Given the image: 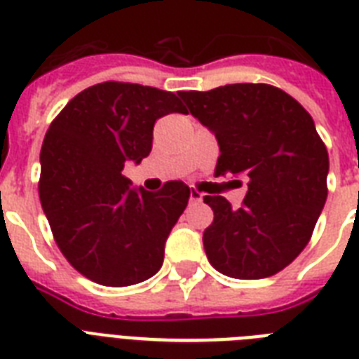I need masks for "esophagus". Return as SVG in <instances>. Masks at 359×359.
Masks as SVG:
<instances>
[{"instance_id": "34e87169", "label": "esophagus", "mask_w": 359, "mask_h": 359, "mask_svg": "<svg viewBox=\"0 0 359 359\" xmlns=\"http://www.w3.org/2000/svg\"><path fill=\"white\" fill-rule=\"evenodd\" d=\"M201 199H203L201 191H197V190H194V188H191V190H190V201L197 203V201H201Z\"/></svg>"}]
</instances>
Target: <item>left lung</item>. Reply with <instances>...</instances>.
I'll return each instance as SVG.
<instances>
[{
  "instance_id": "left-lung-1",
  "label": "left lung",
  "mask_w": 359,
  "mask_h": 359,
  "mask_svg": "<svg viewBox=\"0 0 359 359\" xmlns=\"http://www.w3.org/2000/svg\"><path fill=\"white\" fill-rule=\"evenodd\" d=\"M179 97L218 140L216 175L248 179L240 208L222 196H205L214 210L203 233L208 261L236 279L278 273L307 245L328 197V151L311 115L266 83L180 91Z\"/></svg>"
}]
</instances>
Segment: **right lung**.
<instances>
[{"mask_svg": "<svg viewBox=\"0 0 359 359\" xmlns=\"http://www.w3.org/2000/svg\"><path fill=\"white\" fill-rule=\"evenodd\" d=\"M184 114L177 95L156 87L104 81L76 95L53 119L41 149L42 210L72 266L106 287H128L162 268L169 233L190 188H132L123 175L152 149V128Z\"/></svg>", "mask_w": 359, "mask_h": 359, "instance_id": "add662e5", "label": "right lung"}]
</instances>
